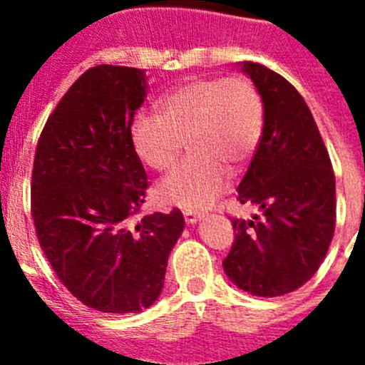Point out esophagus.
Here are the masks:
<instances>
[{"label": "esophagus", "mask_w": 365, "mask_h": 365, "mask_svg": "<svg viewBox=\"0 0 365 365\" xmlns=\"http://www.w3.org/2000/svg\"><path fill=\"white\" fill-rule=\"evenodd\" d=\"M199 219H201V214H197V212H192V210H185V221L188 222V225H195Z\"/></svg>", "instance_id": "1"}]
</instances>
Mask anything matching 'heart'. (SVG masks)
<instances>
[{"instance_id":"1","label":"heart","mask_w":365,"mask_h":365,"mask_svg":"<svg viewBox=\"0 0 365 365\" xmlns=\"http://www.w3.org/2000/svg\"><path fill=\"white\" fill-rule=\"evenodd\" d=\"M263 124V100L250 80L195 78L160 100V115L138 113L131 140L153 170L172 168L188 140L193 155L160 180L157 193L166 205L202 210L227 190L228 164L252 157Z\"/></svg>"}]
</instances>
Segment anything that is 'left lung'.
<instances>
[{"label": "left lung", "instance_id": "1", "mask_svg": "<svg viewBox=\"0 0 365 365\" xmlns=\"http://www.w3.org/2000/svg\"><path fill=\"white\" fill-rule=\"evenodd\" d=\"M259 91L265 124L237 186L241 205L261 210L232 219L235 240L222 261L234 285L261 298L296 291L314 276L336 222L334 172L311 109L291 82L269 67L241 63Z\"/></svg>", "mask_w": 365, "mask_h": 365}]
</instances>
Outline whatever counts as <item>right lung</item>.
Segmentation results:
<instances>
[{
    "mask_svg": "<svg viewBox=\"0 0 365 365\" xmlns=\"http://www.w3.org/2000/svg\"><path fill=\"white\" fill-rule=\"evenodd\" d=\"M146 71L87 69L45 122L34 155L31 212L45 257L67 291L100 312L153 305L185 217L144 215L148 190L131 140L146 98Z\"/></svg>",
    "mask_w": 365,
    "mask_h": 365,
    "instance_id": "obj_1",
    "label": "right lung"
}]
</instances>
